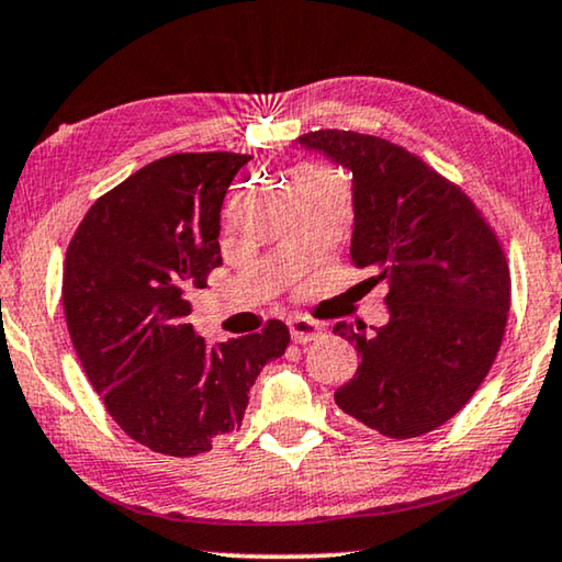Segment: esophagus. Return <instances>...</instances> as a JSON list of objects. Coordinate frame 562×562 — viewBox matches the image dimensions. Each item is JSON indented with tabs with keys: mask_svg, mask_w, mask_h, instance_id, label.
Listing matches in <instances>:
<instances>
[{
	"mask_svg": "<svg viewBox=\"0 0 562 562\" xmlns=\"http://www.w3.org/2000/svg\"><path fill=\"white\" fill-rule=\"evenodd\" d=\"M290 334L295 344H311V341H318V338L323 336V326L321 323L307 321V318H292Z\"/></svg>",
	"mask_w": 562,
	"mask_h": 562,
	"instance_id": "1",
	"label": "esophagus"
}]
</instances>
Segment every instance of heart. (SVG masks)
Instances as JSON below:
<instances>
[{"label":"heart","instance_id":"heart-1","mask_svg":"<svg viewBox=\"0 0 562 562\" xmlns=\"http://www.w3.org/2000/svg\"><path fill=\"white\" fill-rule=\"evenodd\" d=\"M328 172H323V170H313V168H307V170H303V172H297V178H326Z\"/></svg>","mask_w":562,"mask_h":562}]
</instances>
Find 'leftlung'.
<instances>
[{"label":"left lung","mask_w":562,"mask_h":562,"mask_svg":"<svg viewBox=\"0 0 562 562\" xmlns=\"http://www.w3.org/2000/svg\"><path fill=\"white\" fill-rule=\"evenodd\" d=\"M297 142L353 176L351 259L382 282L390 323H336L361 363L336 405L386 438L448 423L492 369L509 315V265L494 228L456 183L405 147L318 130Z\"/></svg>","instance_id":"1"}]
</instances>
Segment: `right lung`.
Returning <instances> with one entry per match:
<instances>
[{"mask_svg": "<svg viewBox=\"0 0 562 562\" xmlns=\"http://www.w3.org/2000/svg\"><path fill=\"white\" fill-rule=\"evenodd\" d=\"M236 153H178L91 205L66 251L63 307L86 376L114 423L165 456H199L239 428L265 363L290 344L282 321L205 344L191 295L221 267V205Z\"/></svg>", "mask_w": 562, "mask_h": 562, "instance_id": "add662e5", "label": "right lung"}]
</instances>
